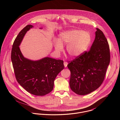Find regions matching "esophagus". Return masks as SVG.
<instances>
[{
    "mask_svg": "<svg viewBox=\"0 0 120 120\" xmlns=\"http://www.w3.org/2000/svg\"><path fill=\"white\" fill-rule=\"evenodd\" d=\"M63 63H64V67H65V68H66V67H67V65H68V63H67V62H64Z\"/></svg>",
    "mask_w": 120,
    "mask_h": 120,
    "instance_id": "34e87169",
    "label": "esophagus"
}]
</instances>
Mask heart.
<instances>
[{
  "mask_svg": "<svg viewBox=\"0 0 120 120\" xmlns=\"http://www.w3.org/2000/svg\"><path fill=\"white\" fill-rule=\"evenodd\" d=\"M91 36L87 31L78 29L65 31L59 35V40L54 42L56 51H62L63 46L67 45L66 51L71 57H77L86 51L90 45Z\"/></svg>",
  "mask_w": 120,
  "mask_h": 120,
  "instance_id": "heart-1",
  "label": "heart"
}]
</instances>
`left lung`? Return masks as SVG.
Returning <instances> with one entry per match:
<instances>
[{"instance_id":"obj_1","label":"left lung","mask_w":120,"mask_h":120,"mask_svg":"<svg viewBox=\"0 0 120 120\" xmlns=\"http://www.w3.org/2000/svg\"><path fill=\"white\" fill-rule=\"evenodd\" d=\"M110 61L108 40L103 32L97 28L95 38L90 49L68 62L71 90L80 95L89 94L97 90L104 80Z\"/></svg>"}]
</instances>
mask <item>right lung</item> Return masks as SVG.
<instances>
[{
	"instance_id": "right-lung-1",
	"label": "right lung",
	"mask_w": 120,
	"mask_h": 120,
	"mask_svg": "<svg viewBox=\"0 0 120 120\" xmlns=\"http://www.w3.org/2000/svg\"><path fill=\"white\" fill-rule=\"evenodd\" d=\"M33 27L26 26L17 35L12 46L11 62L18 83L29 93L44 96L52 91L55 79L64 66L63 60L50 57L34 61L23 57L19 46L26 32Z\"/></svg>"
}]
</instances>
